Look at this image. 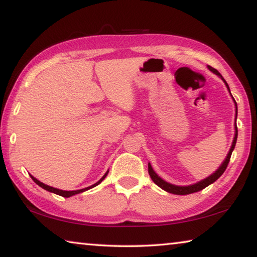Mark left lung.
Returning <instances> with one entry per match:
<instances>
[{
  "instance_id": "8db88e82",
  "label": "left lung",
  "mask_w": 257,
  "mask_h": 257,
  "mask_svg": "<svg viewBox=\"0 0 257 257\" xmlns=\"http://www.w3.org/2000/svg\"><path fill=\"white\" fill-rule=\"evenodd\" d=\"M207 68L210 69V70L212 72H214L216 76H219L221 79H222L224 81L225 86H227L228 90L230 92V88L229 86L227 84V81H225L223 79V77L221 76V73L216 70V69L212 68L211 66H207ZM230 95H231V93H230ZM232 97V95H231ZM233 102H234V106H236V119H237V103L236 101H234V98L232 97ZM234 137H233V142H232V145L231 147H230V151L229 153L227 155V158H225V160L223 161V163L220 165V168L217 169V170L213 173V175H211L210 177H207L206 179L204 180H201L199 182H197V184H194V185H190V186H176V185H172V184H169V182L164 181L162 178H160L158 175H156L155 171L153 170V168H152V165L149 163V173H150V177L151 179L154 181V184L158 185L160 188H162L163 190L168 191V193H171V194H175V195H188V194H193V193H196V191H199L205 188V187H207L208 185L213 184V182L216 181L219 178L223 175V172L225 171V169H227L228 164H229V161H230V158H231V154H232V151L234 149V146H236V142H237V136H238V129H237V124L234 123Z\"/></svg>"
}]
</instances>
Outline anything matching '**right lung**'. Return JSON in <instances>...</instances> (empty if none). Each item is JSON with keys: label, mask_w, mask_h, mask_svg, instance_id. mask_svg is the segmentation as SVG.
<instances>
[{"label": "right lung", "mask_w": 257, "mask_h": 257, "mask_svg": "<svg viewBox=\"0 0 257 257\" xmlns=\"http://www.w3.org/2000/svg\"><path fill=\"white\" fill-rule=\"evenodd\" d=\"M107 173H108V171H106V173L105 175H104L101 179H99L96 184H94V185H92V186H89V187H87V188H84V189H79V190H71V191H68V190H61V189H56V188H53V187H51V186H47V185H45V184H43V182H41L40 180H37L36 178H34L32 175H30V177H32V179L36 182V184L40 186V187H42V188H44L45 190H47V191H51V193H54V194H56V195H60V196H62V197H70V196H73V195H76V194H79V193H82V191H85V190H88V189H90V188H93V187H95V186H97L98 184H101V182L104 180V178H105L106 176H107Z\"/></svg>", "instance_id": "1"}]
</instances>
